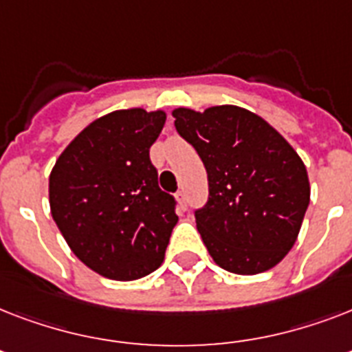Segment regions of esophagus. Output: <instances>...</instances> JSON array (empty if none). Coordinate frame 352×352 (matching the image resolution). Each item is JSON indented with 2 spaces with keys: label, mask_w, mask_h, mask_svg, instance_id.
Returning a JSON list of instances; mask_svg holds the SVG:
<instances>
[{
  "label": "esophagus",
  "mask_w": 352,
  "mask_h": 352,
  "mask_svg": "<svg viewBox=\"0 0 352 352\" xmlns=\"http://www.w3.org/2000/svg\"><path fill=\"white\" fill-rule=\"evenodd\" d=\"M175 201H177V206H179V208L186 210V193L177 192L175 193Z\"/></svg>",
  "instance_id": "34e87169"
}]
</instances>
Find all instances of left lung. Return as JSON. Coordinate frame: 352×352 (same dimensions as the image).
<instances>
[{"label": "left lung", "instance_id": "8db88e82", "mask_svg": "<svg viewBox=\"0 0 352 352\" xmlns=\"http://www.w3.org/2000/svg\"><path fill=\"white\" fill-rule=\"evenodd\" d=\"M171 115L208 173V203L195 223L212 259L239 276L276 267L294 246L311 203L300 155L245 107H177Z\"/></svg>", "mask_w": 352, "mask_h": 352}]
</instances>
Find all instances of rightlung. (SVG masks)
<instances>
[{"mask_svg": "<svg viewBox=\"0 0 352 352\" xmlns=\"http://www.w3.org/2000/svg\"><path fill=\"white\" fill-rule=\"evenodd\" d=\"M162 109H118L84 127L49 175L52 219L85 267L115 281L162 265L177 225L175 201L159 188L149 148Z\"/></svg>", "mask_w": 352, "mask_h": 352, "instance_id": "right-lung-1", "label": "right lung"}]
</instances>
